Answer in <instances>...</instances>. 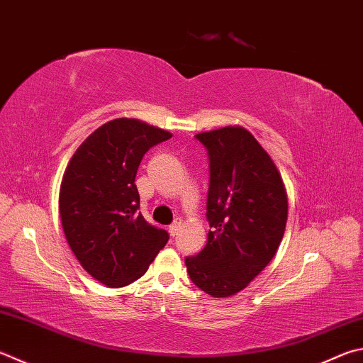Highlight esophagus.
<instances>
[{"mask_svg":"<svg viewBox=\"0 0 363 363\" xmlns=\"http://www.w3.org/2000/svg\"><path fill=\"white\" fill-rule=\"evenodd\" d=\"M181 228V220H174L173 223H171V225L168 227V232H169V235L171 236H174V235H177V230Z\"/></svg>","mask_w":363,"mask_h":363,"instance_id":"34e87169","label":"esophagus"}]
</instances>
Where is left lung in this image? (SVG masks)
Returning a JSON list of instances; mask_svg holds the SVG:
<instances>
[{"label":"left lung","instance_id":"obj_1","mask_svg":"<svg viewBox=\"0 0 363 363\" xmlns=\"http://www.w3.org/2000/svg\"><path fill=\"white\" fill-rule=\"evenodd\" d=\"M208 152V242L186 257L187 273L203 292L222 298L242 291L279 247L287 195L273 160L242 127L195 135Z\"/></svg>","mask_w":363,"mask_h":363}]
</instances>
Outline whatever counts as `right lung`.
<instances>
[{
  "label": "right lung",
  "instance_id": "1",
  "mask_svg": "<svg viewBox=\"0 0 363 363\" xmlns=\"http://www.w3.org/2000/svg\"><path fill=\"white\" fill-rule=\"evenodd\" d=\"M169 138L136 118H116L79 146L65 171L58 200L65 236L85 272L104 286L140 279L169 240L138 211L135 184L144 154Z\"/></svg>",
  "mask_w": 363,
  "mask_h": 363
}]
</instances>
